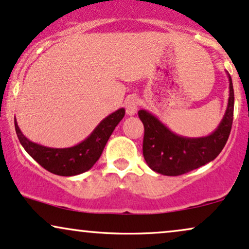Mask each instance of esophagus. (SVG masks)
<instances>
[{"mask_svg":"<svg viewBox=\"0 0 249 249\" xmlns=\"http://www.w3.org/2000/svg\"><path fill=\"white\" fill-rule=\"evenodd\" d=\"M124 106L125 112H127L128 115H135L137 112V107H139V99L135 98V96H129V98L125 99Z\"/></svg>","mask_w":249,"mask_h":249,"instance_id":"34e87169","label":"esophagus"}]
</instances>
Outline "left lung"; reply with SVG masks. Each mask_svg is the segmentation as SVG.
Masks as SVG:
<instances>
[{
  "label": "left lung",
  "mask_w": 249,
  "mask_h": 249,
  "mask_svg": "<svg viewBox=\"0 0 249 249\" xmlns=\"http://www.w3.org/2000/svg\"><path fill=\"white\" fill-rule=\"evenodd\" d=\"M230 83L229 102L224 118L215 130L201 137L178 135L147 109L139 110V118L144 125L143 156L149 168L164 176H179L207 164L220 154L229 140L234 110V90L232 78Z\"/></svg>",
  "instance_id": "8db88e82"
}]
</instances>
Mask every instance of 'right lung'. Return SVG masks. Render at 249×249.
<instances>
[{
    "mask_svg": "<svg viewBox=\"0 0 249 249\" xmlns=\"http://www.w3.org/2000/svg\"><path fill=\"white\" fill-rule=\"evenodd\" d=\"M124 108L109 114L84 141L69 148H50L30 141L24 136L15 118V129L25 151L44 169L58 176H75L89 171L100 159L105 145L119 122L124 119Z\"/></svg>",
    "mask_w": 249,
    "mask_h": 249,
    "instance_id": "obj_1",
    "label": "right lung"
}]
</instances>
